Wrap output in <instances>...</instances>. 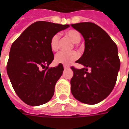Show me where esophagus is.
I'll use <instances>...</instances> for the list:
<instances>
[{
    "instance_id": "esophagus-1",
    "label": "esophagus",
    "mask_w": 129,
    "mask_h": 129,
    "mask_svg": "<svg viewBox=\"0 0 129 129\" xmlns=\"http://www.w3.org/2000/svg\"><path fill=\"white\" fill-rule=\"evenodd\" d=\"M63 68H64V69H68L70 68V66H66V65H64V66H63Z\"/></svg>"
}]
</instances>
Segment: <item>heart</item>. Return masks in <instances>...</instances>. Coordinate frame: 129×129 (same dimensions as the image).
Wrapping results in <instances>:
<instances>
[{
	"label": "heart",
	"mask_w": 129,
	"mask_h": 129,
	"mask_svg": "<svg viewBox=\"0 0 129 129\" xmlns=\"http://www.w3.org/2000/svg\"><path fill=\"white\" fill-rule=\"evenodd\" d=\"M66 35L70 37L74 43H78L81 40L80 33L75 29L68 30L66 32ZM59 39H60V36L57 33L55 34L51 37L49 45H50L51 50L53 51H56L58 50L59 45ZM78 57V54L75 51H72L70 52L60 51L58 53H57L55 57V61L57 63L68 65L73 62Z\"/></svg>",
	"instance_id": "obj_1"
}]
</instances>
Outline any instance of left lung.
Instances as JSON below:
<instances>
[{"label": "left lung", "mask_w": 129, "mask_h": 129, "mask_svg": "<svg viewBox=\"0 0 129 129\" xmlns=\"http://www.w3.org/2000/svg\"><path fill=\"white\" fill-rule=\"evenodd\" d=\"M71 26L85 41L84 53L76 61L84 68H71L74 72L71 92L80 102L96 104L104 100L115 86L120 66L118 48L108 33L94 23L84 22Z\"/></svg>", "instance_id": "1"}]
</instances>
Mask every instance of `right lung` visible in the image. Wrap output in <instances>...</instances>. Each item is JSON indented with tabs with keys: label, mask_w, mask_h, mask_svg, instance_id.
Returning <instances> with one entry per match:
<instances>
[{
	"label": "right lung",
	"mask_w": 129,
	"mask_h": 129,
	"mask_svg": "<svg viewBox=\"0 0 129 129\" xmlns=\"http://www.w3.org/2000/svg\"><path fill=\"white\" fill-rule=\"evenodd\" d=\"M69 27L37 21L27 27L11 45L7 74L16 94L28 105L39 106L53 96L63 67L59 64L49 68L54 59L49 41L53 35Z\"/></svg>",
	"instance_id": "obj_1"
}]
</instances>
